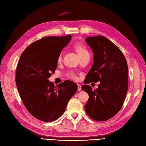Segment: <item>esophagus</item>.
<instances>
[{
  "label": "esophagus",
  "mask_w": 146,
  "mask_h": 146,
  "mask_svg": "<svg viewBox=\"0 0 146 146\" xmlns=\"http://www.w3.org/2000/svg\"><path fill=\"white\" fill-rule=\"evenodd\" d=\"M78 90L79 91L81 90V86L80 84H78Z\"/></svg>",
  "instance_id": "obj_1"
}]
</instances>
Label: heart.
<instances>
[{
	"label": "heart",
	"instance_id": "heart-1",
	"mask_svg": "<svg viewBox=\"0 0 146 146\" xmlns=\"http://www.w3.org/2000/svg\"><path fill=\"white\" fill-rule=\"evenodd\" d=\"M74 48L75 49L76 53L78 55V57H81L84 55H89V52L88 50L87 47L85 46V45L80 42H77L74 44ZM62 60V55H60L57 58V62L60 63ZM70 76L73 78H75V76L73 74H71Z\"/></svg>",
	"mask_w": 146,
	"mask_h": 146
}]
</instances>
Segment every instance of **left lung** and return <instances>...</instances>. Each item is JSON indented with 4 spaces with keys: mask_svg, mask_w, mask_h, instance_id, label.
<instances>
[{
    "mask_svg": "<svg viewBox=\"0 0 146 146\" xmlns=\"http://www.w3.org/2000/svg\"><path fill=\"white\" fill-rule=\"evenodd\" d=\"M86 42L94 58L84 82L100 84L94 90L89 85L82 86L89 95L85 111L94 120L106 121L114 117L124 103L128 87V64L120 49L106 37H88Z\"/></svg>",
    "mask_w": 146,
    "mask_h": 146,
    "instance_id": "8db88e82",
    "label": "left lung"
}]
</instances>
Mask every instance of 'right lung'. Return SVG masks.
<instances>
[{"label":"right lung","mask_w":146,"mask_h":146,"mask_svg":"<svg viewBox=\"0 0 146 146\" xmlns=\"http://www.w3.org/2000/svg\"><path fill=\"white\" fill-rule=\"evenodd\" d=\"M72 38L46 37L33 42L22 53L16 70L15 81L25 107L33 117L53 121L64 113L78 86L69 80L54 85L48 81L57 67V58Z\"/></svg>","instance_id":"right-lung-1"}]
</instances>
